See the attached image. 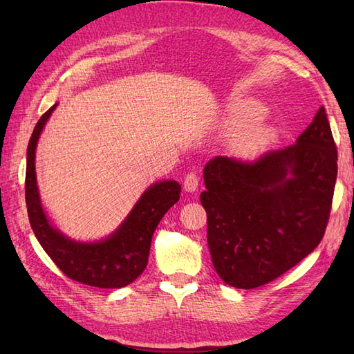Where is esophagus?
<instances>
[{
  "label": "esophagus",
  "instance_id": "obj_1",
  "mask_svg": "<svg viewBox=\"0 0 354 354\" xmlns=\"http://www.w3.org/2000/svg\"><path fill=\"white\" fill-rule=\"evenodd\" d=\"M199 185V176L196 175V173H187V175L184 176V189L185 192H196Z\"/></svg>",
  "mask_w": 354,
  "mask_h": 354
}]
</instances>
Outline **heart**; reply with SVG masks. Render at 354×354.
I'll list each match as a JSON object with an SVG mask.
<instances>
[{"label": "heart", "mask_w": 354, "mask_h": 354, "mask_svg": "<svg viewBox=\"0 0 354 354\" xmlns=\"http://www.w3.org/2000/svg\"><path fill=\"white\" fill-rule=\"evenodd\" d=\"M263 117L265 108L260 103L245 102L232 109L228 122L232 131L243 132L236 142V149L240 155L252 156L265 149L274 138V132L269 127H255Z\"/></svg>", "instance_id": "obj_1"}]
</instances>
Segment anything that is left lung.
Listing matches in <instances>:
<instances>
[{"instance_id":"obj_1","label":"left lung","mask_w":354,"mask_h":354,"mask_svg":"<svg viewBox=\"0 0 354 354\" xmlns=\"http://www.w3.org/2000/svg\"><path fill=\"white\" fill-rule=\"evenodd\" d=\"M337 150L324 106L297 142L259 160L216 156L204 169L207 240L222 280L254 289L288 272L324 236Z\"/></svg>"}]
</instances>
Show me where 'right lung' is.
<instances>
[{"label": "right lung", "instance_id": "right-lung-1", "mask_svg": "<svg viewBox=\"0 0 354 354\" xmlns=\"http://www.w3.org/2000/svg\"><path fill=\"white\" fill-rule=\"evenodd\" d=\"M56 106L42 114L27 147L26 204L30 227L48 257L71 280L102 289L124 288L146 269L153 232L162 216L179 201L181 185L176 181L153 184L145 192L120 228L103 242L79 243L66 239L45 217L35 173L37 138Z\"/></svg>", "mask_w": 354, "mask_h": 354}]
</instances>
